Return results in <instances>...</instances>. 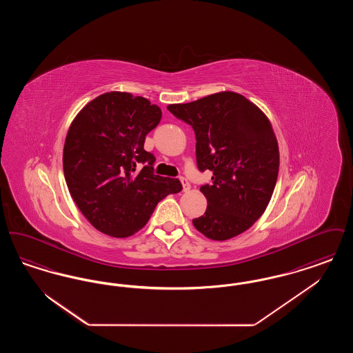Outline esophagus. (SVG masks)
I'll return each mask as SVG.
<instances>
[{"mask_svg":"<svg viewBox=\"0 0 353 353\" xmlns=\"http://www.w3.org/2000/svg\"><path fill=\"white\" fill-rule=\"evenodd\" d=\"M180 180H181V184H183V188H184V192H189V190H190V184H189V181H188L185 177H181Z\"/></svg>","mask_w":353,"mask_h":353,"instance_id":"obj_1","label":"esophagus"}]
</instances>
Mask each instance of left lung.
Segmentation results:
<instances>
[{"instance_id": "left-lung-1", "label": "left lung", "mask_w": 353, "mask_h": 353, "mask_svg": "<svg viewBox=\"0 0 353 353\" xmlns=\"http://www.w3.org/2000/svg\"><path fill=\"white\" fill-rule=\"evenodd\" d=\"M168 110L192 125L200 172L212 170V184L200 190L208 200L194 228L225 241L246 232L269 205L279 170L278 141L269 119L236 92H219Z\"/></svg>"}]
</instances>
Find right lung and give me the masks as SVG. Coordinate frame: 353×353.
I'll return each mask as SVG.
<instances>
[{"label": "right lung", "mask_w": 353, "mask_h": 353, "mask_svg": "<svg viewBox=\"0 0 353 353\" xmlns=\"http://www.w3.org/2000/svg\"><path fill=\"white\" fill-rule=\"evenodd\" d=\"M160 119L161 110L148 99L114 91L90 101L70 125L63 148L68 190L104 234H134L159 202L183 189L179 179L154 174L156 157L144 150Z\"/></svg>", "instance_id": "1"}]
</instances>
